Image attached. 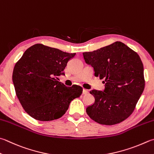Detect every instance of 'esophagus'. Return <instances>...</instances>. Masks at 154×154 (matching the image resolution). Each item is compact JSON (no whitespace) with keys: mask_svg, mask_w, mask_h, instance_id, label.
Segmentation results:
<instances>
[{"mask_svg":"<svg viewBox=\"0 0 154 154\" xmlns=\"http://www.w3.org/2000/svg\"><path fill=\"white\" fill-rule=\"evenodd\" d=\"M82 93L84 94H87L88 93V90L85 89V88H83V91H82Z\"/></svg>","mask_w":154,"mask_h":154,"instance_id":"esophagus-1","label":"esophagus"}]
</instances>
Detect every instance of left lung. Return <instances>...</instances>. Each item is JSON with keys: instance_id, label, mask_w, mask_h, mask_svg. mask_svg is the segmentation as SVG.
<instances>
[{"instance_id": "8db88e82", "label": "left lung", "mask_w": 154, "mask_h": 154, "mask_svg": "<svg viewBox=\"0 0 154 154\" xmlns=\"http://www.w3.org/2000/svg\"><path fill=\"white\" fill-rule=\"evenodd\" d=\"M94 76L103 79V91L92 90L94 103L86 112L96 122L112 125L122 122L134 111L145 88L143 65L135 51L121 42L83 53Z\"/></svg>"}]
</instances>
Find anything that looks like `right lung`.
I'll use <instances>...</instances> for the list:
<instances>
[{"label":"right lung","mask_w":154,"mask_h":154,"mask_svg":"<svg viewBox=\"0 0 154 154\" xmlns=\"http://www.w3.org/2000/svg\"><path fill=\"white\" fill-rule=\"evenodd\" d=\"M76 54H69L40 43L26 50L14 66L13 82L23 109L41 121L57 119L65 114L72 100L79 97L82 88L68 87L57 76Z\"/></svg>","instance_id":"obj_1"}]
</instances>
